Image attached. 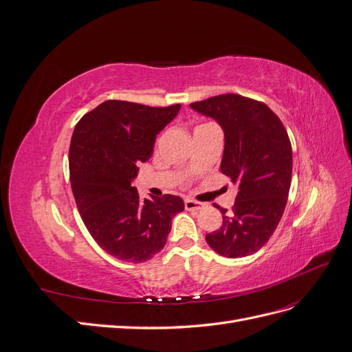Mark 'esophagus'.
<instances>
[{
    "label": "esophagus",
    "instance_id": "34e87169",
    "mask_svg": "<svg viewBox=\"0 0 352 352\" xmlns=\"http://www.w3.org/2000/svg\"><path fill=\"white\" fill-rule=\"evenodd\" d=\"M206 207L204 202H198V201H194V199H185V208L186 210H202Z\"/></svg>",
    "mask_w": 352,
    "mask_h": 352
}]
</instances>
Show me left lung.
<instances>
[{
  "label": "left lung",
  "instance_id": "obj_1",
  "mask_svg": "<svg viewBox=\"0 0 352 352\" xmlns=\"http://www.w3.org/2000/svg\"><path fill=\"white\" fill-rule=\"evenodd\" d=\"M189 107L220 124V170L238 186L235 204L220 208L223 225L207 233V243L223 257H247L270 239L285 211L292 179L289 136L267 105L242 95H217Z\"/></svg>",
  "mask_w": 352,
  "mask_h": 352
}]
</instances>
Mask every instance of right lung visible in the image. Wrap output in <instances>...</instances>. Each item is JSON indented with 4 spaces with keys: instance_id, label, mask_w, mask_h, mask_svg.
<instances>
[{
    "instance_id": "obj_1",
    "label": "right lung",
    "mask_w": 352,
    "mask_h": 352,
    "mask_svg": "<svg viewBox=\"0 0 352 352\" xmlns=\"http://www.w3.org/2000/svg\"><path fill=\"white\" fill-rule=\"evenodd\" d=\"M180 107L110 100L74 127L69 151L73 195L91 236L116 258H153L164 248L173 217L185 208L180 197L141 199L132 186L140 164L153 155L157 135Z\"/></svg>"
}]
</instances>
